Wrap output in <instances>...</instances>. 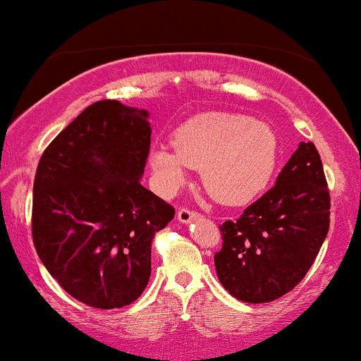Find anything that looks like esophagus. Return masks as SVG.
<instances>
[{
	"instance_id": "obj_1",
	"label": "esophagus",
	"mask_w": 361,
	"mask_h": 361,
	"mask_svg": "<svg viewBox=\"0 0 361 361\" xmlns=\"http://www.w3.org/2000/svg\"><path fill=\"white\" fill-rule=\"evenodd\" d=\"M176 215H178V221L183 222V224L192 222L195 217H198V214L195 212V210L186 209V207H180V209H178V214Z\"/></svg>"
}]
</instances>
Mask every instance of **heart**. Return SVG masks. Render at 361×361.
I'll list each match as a JSON object with an SVG mask.
<instances>
[{
  "label": "heart",
  "mask_w": 361,
  "mask_h": 361,
  "mask_svg": "<svg viewBox=\"0 0 361 361\" xmlns=\"http://www.w3.org/2000/svg\"><path fill=\"white\" fill-rule=\"evenodd\" d=\"M276 154V135L264 122L205 111L178 128L175 146L152 149L149 163L164 192H175L192 169H202V185L215 202L241 205L267 186Z\"/></svg>",
  "instance_id": "obj_1"
}]
</instances>
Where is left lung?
<instances>
[{"mask_svg": "<svg viewBox=\"0 0 361 361\" xmlns=\"http://www.w3.org/2000/svg\"><path fill=\"white\" fill-rule=\"evenodd\" d=\"M329 188L312 142H300L276 183L244 210L224 222L222 250L215 271L238 300L263 304L280 299L307 275L327 231Z\"/></svg>", "mask_w": 361, "mask_h": 361, "instance_id": "8db88e82", "label": "left lung"}]
</instances>
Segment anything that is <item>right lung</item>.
Segmentation results:
<instances>
[{
	"label": "right lung",
	"mask_w": 361,
	"mask_h": 361,
	"mask_svg": "<svg viewBox=\"0 0 361 361\" xmlns=\"http://www.w3.org/2000/svg\"><path fill=\"white\" fill-rule=\"evenodd\" d=\"M146 110L117 100L85 109L37 166L32 238L69 295L94 309L137 300L156 233L175 209L140 185L151 147Z\"/></svg>",
	"instance_id": "add662e5"
}]
</instances>
